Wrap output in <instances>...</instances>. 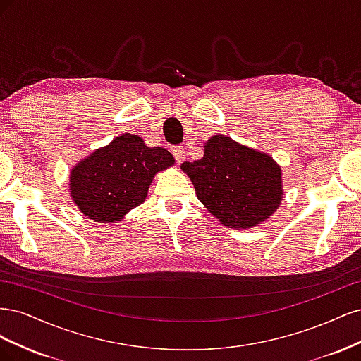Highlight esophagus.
I'll return each instance as SVG.
<instances>
[{"label": "esophagus", "mask_w": 361, "mask_h": 361, "mask_svg": "<svg viewBox=\"0 0 361 361\" xmlns=\"http://www.w3.org/2000/svg\"><path fill=\"white\" fill-rule=\"evenodd\" d=\"M173 155H174V159H176L178 164H180L183 159H185V150L182 146H174L173 147Z\"/></svg>", "instance_id": "34e87169"}]
</instances>
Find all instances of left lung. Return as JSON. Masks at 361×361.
Wrapping results in <instances>:
<instances>
[{"label": "left lung", "mask_w": 361, "mask_h": 361, "mask_svg": "<svg viewBox=\"0 0 361 361\" xmlns=\"http://www.w3.org/2000/svg\"><path fill=\"white\" fill-rule=\"evenodd\" d=\"M199 200L224 226L248 228L274 212L281 195V171L271 157L215 135L202 159L185 161Z\"/></svg>", "instance_id": "left-lung-1"}]
</instances>
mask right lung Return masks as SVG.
Segmentation results:
<instances>
[{"instance_id": "obj_1", "label": "right lung", "mask_w": 361, "mask_h": 361, "mask_svg": "<svg viewBox=\"0 0 361 361\" xmlns=\"http://www.w3.org/2000/svg\"><path fill=\"white\" fill-rule=\"evenodd\" d=\"M173 162L167 149L147 147L138 135L123 134L72 170L71 195L92 220L118 221L145 202L155 173Z\"/></svg>"}]
</instances>
